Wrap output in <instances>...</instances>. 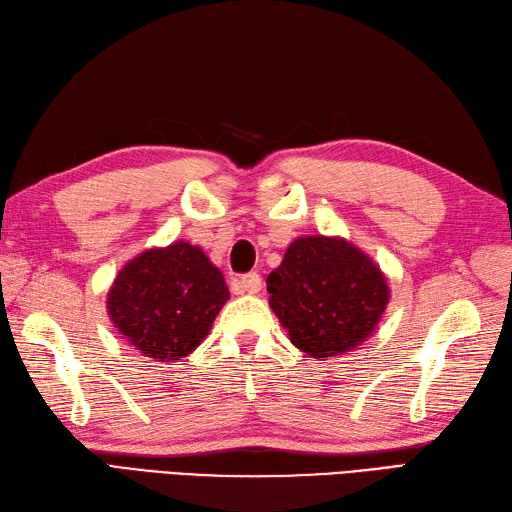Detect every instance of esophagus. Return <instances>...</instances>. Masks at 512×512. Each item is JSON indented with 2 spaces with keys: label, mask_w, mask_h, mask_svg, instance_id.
<instances>
[{
  "label": "esophagus",
  "mask_w": 512,
  "mask_h": 512,
  "mask_svg": "<svg viewBox=\"0 0 512 512\" xmlns=\"http://www.w3.org/2000/svg\"><path fill=\"white\" fill-rule=\"evenodd\" d=\"M261 290V277L257 272H248L240 279L233 281V292L235 294H257Z\"/></svg>",
  "instance_id": "obj_1"
}]
</instances>
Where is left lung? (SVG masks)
<instances>
[{"label": "left lung", "instance_id": "left-lung-1", "mask_svg": "<svg viewBox=\"0 0 512 512\" xmlns=\"http://www.w3.org/2000/svg\"><path fill=\"white\" fill-rule=\"evenodd\" d=\"M266 283L272 312L310 358L360 347L390 299L382 268L344 237H296Z\"/></svg>", "mask_w": 512, "mask_h": 512}]
</instances>
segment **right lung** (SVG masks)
Listing matches in <instances>:
<instances>
[{
    "mask_svg": "<svg viewBox=\"0 0 512 512\" xmlns=\"http://www.w3.org/2000/svg\"><path fill=\"white\" fill-rule=\"evenodd\" d=\"M229 288L200 246L148 248L117 272L106 312L122 338L157 362L187 358L205 340Z\"/></svg>",
    "mask_w": 512,
    "mask_h": 512,
    "instance_id": "obj_1",
    "label": "right lung"
}]
</instances>
